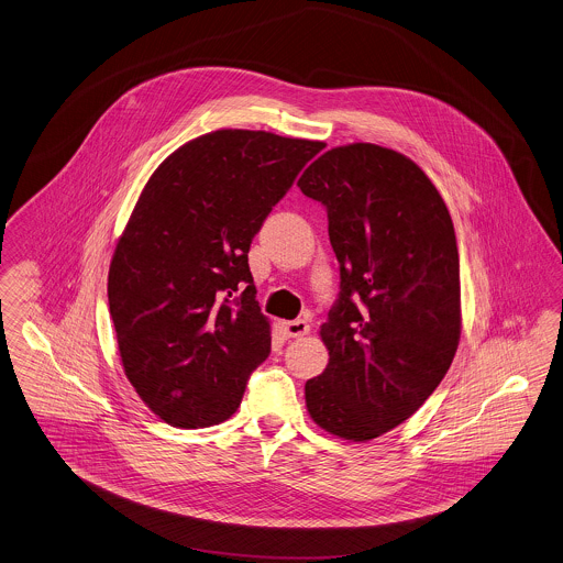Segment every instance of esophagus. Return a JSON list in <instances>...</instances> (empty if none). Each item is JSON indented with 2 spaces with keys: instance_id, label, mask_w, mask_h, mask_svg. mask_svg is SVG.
I'll list each match as a JSON object with an SVG mask.
<instances>
[{
  "instance_id": "esophagus-1",
  "label": "esophagus",
  "mask_w": 563,
  "mask_h": 563,
  "mask_svg": "<svg viewBox=\"0 0 563 563\" xmlns=\"http://www.w3.org/2000/svg\"><path fill=\"white\" fill-rule=\"evenodd\" d=\"M283 330L289 339H300L310 332V325L303 319H296V321H283Z\"/></svg>"
}]
</instances>
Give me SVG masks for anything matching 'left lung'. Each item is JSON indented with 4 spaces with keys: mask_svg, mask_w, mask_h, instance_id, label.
I'll use <instances>...</instances> for the list:
<instances>
[{
    "mask_svg": "<svg viewBox=\"0 0 563 563\" xmlns=\"http://www.w3.org/2000/svg\"><path fill=\"white\" fill-rule=\"evenodd\" d=\"M298 186L325 206L341 263V294L319 332L330 362L306 382V409L323 431L368 441L411 418L454 360V224L427 174L375 143L328 150Z\"/></svg>",
    "mask_w": 563,
    "mask_h": 563,
    "instance_id": "obj_1",
    "label": "left lung"
}]
</instances>
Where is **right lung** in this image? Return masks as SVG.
Instances as JSON below:
<instances>
[{"label": "right lung", "mask_w": 563, "mask_h": 563, "mask_svg": "<svg viewBox=\"0 0 563 563\" xmlns=\"http://www.w3.org/2000/svg\"><path fill=\"white\" fill-rule=\"evenodd\" d=\"M321 141L265 130L201 134L147 179L109 267L124 373L167 424L229 420L269 355L251 242Z\"/></svg>", "instance_id": "1"}]
</instances>
